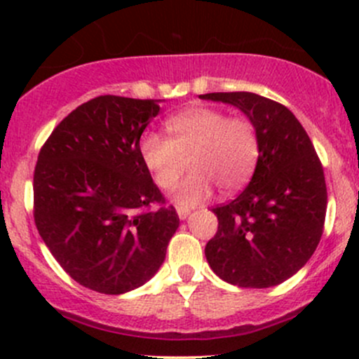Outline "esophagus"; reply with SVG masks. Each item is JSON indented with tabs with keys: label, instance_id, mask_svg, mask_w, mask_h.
Segmentation results:
<instances>
[{
	"label": "esophagus",
	"instance_id": "34e87169",
	"mask_svg": "<svg viewBox=\"0 0 359 359\" xmlns=\"http://www.w3.org/2000/svg\"><path fill=\"white\" fill-rule=\"evenodd\" d=\"M177 213H179V219H187V215L191 213L189 208H186V206H177Z\"/></svg>",
	"mask_w": 359,
	"mask_h": 359
}]
</instances>
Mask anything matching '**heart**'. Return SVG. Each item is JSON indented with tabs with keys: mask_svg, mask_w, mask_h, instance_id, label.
<instances>
[{
	"mask_svg": "<svg viewBox=\"0 0 359 359\" xmlns=\"http://www.w3.org/2000/svg\"><path fill=\"white\" fill-rule=\"evenodd\" d=\"M168 137L144 133L140 158L161 189H170L191 166L173 196L179 205L208 200L213 184L224 193L241 189L252 177L260 154L257 126L247 116H227L213 107H191L165 123Z\"/></svg>",
	"mask_w": 359,
	"mask_h": 359,
	"instance_id": "heart-1",
	"label": "heart"
}]
</instances>
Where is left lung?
<instances>
[{"label": "left lung", "instance_id": "left-lung-1", "mask_svg": "<svg viewBox=\"0 0 359 359\" xmlns=\"http://www.w3.org/2000/svg\"><path fill=\"white\" fill-rule=\"evenodd\" d=\"M236 106L255 123L260 154L247 189L212 210L219 227L206 243L213 273L243 288L292 278L316 250L327 215L323 166L299 119L280 102L250 92L200 95Z\"/></svg>", "mask_w": 359, "mask_h": 359}]
</instances>
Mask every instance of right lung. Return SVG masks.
Instances as JSON below:
<instances>
[{
  "label": "right lung",
  "instance_id": "add662e5",
  "mask_svg": "<svg viewBox=\"0 0 359 359\" xmlns=\"http://www.w3.org/2000/svg\"><path fill=\"white\" fill-rule=\"evenodd\" d=\"M158 112V100L95 97L69 112L39 151L34 224L60 267L93 292L142 287L179 227L139 151Z\"/></svg>",
  "mask_w": 359,
  "mask_h": 359
}]
</instances>
